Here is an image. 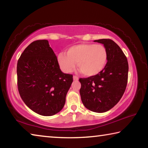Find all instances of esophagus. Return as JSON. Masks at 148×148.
<instances>
[{"instance_id":"34e87169","label":"esophagus","mask_w":148,"mask_h":148,"mask_svg":"<svg viewBox=\"0 0 148 148\" xmlns=\"http://www.w3.org/2000/svg\"><path fill=\"white\" fill-rule=\"evenodd\" d=\"M73 79L74 80V81H77V80L79 79V78H78V77H77V76H73Z\"/></svg>"}]
</instances>
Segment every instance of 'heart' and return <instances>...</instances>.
<instances>
[{
    "label": "heart",
    "instance_id": "1",
    "mask_svg": "<svg viewBox=\"0 0 148 148\" xmlns=\"http://www.w3.org/2000/svg\"><path fill=\"white\" fill-rule=\"evenodd\" d=\"M108 51L103 45L79 44L72 46L65 53H59L57 61L61 70L71 73L77 67L84 76H93L103 71L108 61Z\"/></svg>",
    "mask_w": 148,
    "mask_h": 148
}]
</instances>
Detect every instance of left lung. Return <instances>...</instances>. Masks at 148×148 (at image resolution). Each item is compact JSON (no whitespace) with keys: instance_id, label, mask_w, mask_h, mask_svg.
Returning a JSON list of instances; mask_svg holds the SVG:
<instances>
[{"instance_id":"1","label":"left lung","mask_w":148,"mask_h":148,"mask_svg":"<svg viewBox=\"0 0 148 148\" xmlns=\"http://www.w3.org/2000/svg\"><path fill=\"white\" fill-rule=\"evenodd\" d=\"M104 44L108 51L107 64L101 73L79 78L82 101L92 112L102 113L112 108L123 95L128 80L129 64L126 56L110 39L94 40Z\"/></svg>"}]
</instances>
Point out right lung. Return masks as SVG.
I'll list each match as a JSON object with an SVG mask.
<instances>
[{
    "instance_id": "1",
    "label": "right lung",
    "mask_w": 148,
    "mask_h": 148,
    "mask_svg": "<svg viewBox=\"0 0 148 148\" xmlns=\"http://www.w3.org/2000/svg\"><path fill=\"white\" fill-rule=\"evenodd\" d=\"M17 76L25 104L44 116H53L62 109L73 82L72 74L61 71L47 40L34 41L25 49L17 61Z\"/></svg>"
}]
</instances>
